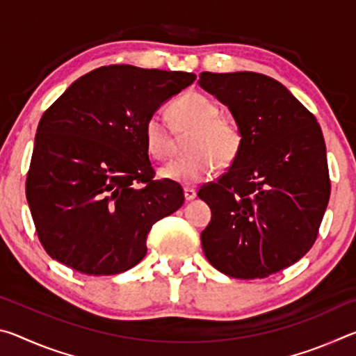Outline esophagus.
Here are the masks:
<instances>
[{
  "instance_id": "esophagus-1",
  "label": "esophagus",
  "mask_w": 356,
  "mask_h": 356,
  "mask_svg": "<svg viewBox=\"0 0 356 356\" xmlns=\"http://www.w3.org/2000/svg\"><path fill=\"white\" fill-rule=\"evenodd\" d=\"M184 195H185L186 201H193L196 197V190L190 188V186H186V188H184Z\"/></svg>"
}]
</instances>
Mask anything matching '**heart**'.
<instances>
[{
	"label": "heart",
	"instance_id": "1",
	"mask_svg": "<svg viewBox=\"0 0 356 356\" xmlns=\"http://www.w3.org/2000/svg\"><path fill=\"white\" fill-rule=\"evenodd\" d=\"M220 106L201 92H188L168 108L174 134L185 140L188 154L180 156L160 171L161 177L182 185H196L213 172L215 166L234 163L243 146V131L236 120L221 116ZM147 154L156 161H166L174 152L176 141L163 116L154 113L143 130Z\"/></svg>",
	"mask_w": 356,
	"mask_h": 356
}]
</instances>
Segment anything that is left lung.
Here are the masks:
<instances>
[{
    "instance_id": "8db88e82",
    "label": "left lung",
    "mask_w": 356,
    "mask_h": 356,
    "mask_svg": "<svg viewBox=\"0 0 356 356\" xmlns=\"http://www.w3.org/2000/svg\"><path fill=\"white\" fill-rule=\"evenodd\" d=\"M197 83L243 131L234 163L197 191L212 209L204 254L232 278H267L300 261L317 238L331 190L321 125L267 75L202 72Z\"/></svg>"
}]
</instances>
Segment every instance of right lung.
I'll list each match as a JSON object with an SVG mask.
<instances>
[{
    "instance_id": "1",
    "label": "right lung",
    "mask_w": 356,
    "mask_h": 356,
    "mask_svg": "<svg viewBox=\"0 0 356 356\" xmlns=\"http://www.w3.org/2000/svg\"><path fill=\"white\" fill-rule=\"evenodd\" d=\"M196 80L190 72L104 65L47 108L26 174V200L48 256L76 272L118 275L146 256L156 221L185 201L155 179L144 124Z\"/></svg>"
}]
</instances>
